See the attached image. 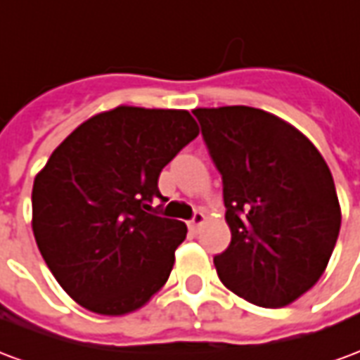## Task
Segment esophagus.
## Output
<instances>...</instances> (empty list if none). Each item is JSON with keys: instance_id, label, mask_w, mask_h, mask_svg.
Returning <instances> with one entry per match:
<instances>
[{"instance_id": "obj_1", "label": "esophagus", "mask_w": 360, "mask_h": 360, "mask_svg": "<svg viewBox=\"0 0 360 360\" xmlns=\"http://www.w3.org/2000/svg\"><path fill=\"white\" fill-rule=\"evenodd\" d=\"M203 222H205V214H203V212H195V214H193V219L190 220V228L193 230V232H198L199 226H201Z\"/></svg>"}]
</instances>
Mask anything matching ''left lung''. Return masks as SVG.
Wrapping results in <instances>:
<instances>
[{
	"label": "left lung",
	"instance_id": "1",
	"mask_svg": "<svg viewBox=\"0 0 360 360\" xmlns=\"http://www.w3.org/2000/svg\"><path fill=\"white\" fill-rule=\"evenodd\" d=\"M214 167L232 241L214 257L228 290L284 307L313 288L342 226L334 178L297 128L261 109H193Z\"/></svg>",
	"mask_w": 360,
	"mask_h": 360
}]
</instances>
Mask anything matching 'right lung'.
Returning a JSON list of instances; mask_svg holds the SVG:
<instances>
[{
	"label": "right lung",
	"mask_w": 360,
	"mask_h": 360,
	"mask_svg": "<svg viewBox=\"0 0 360 360\" xmlns=\"http://www.w3.org/2000/svg\"><path fill=\"white\" fill-rule=\"evenodd\" d=\"M198 134L188 111L120 105L82 122L36 174L34 238L78 305L120 316L169 280L188 228L157 217V182Z\"/></svg>",
	"instance_id": "add662e5"
}]
</instances>
